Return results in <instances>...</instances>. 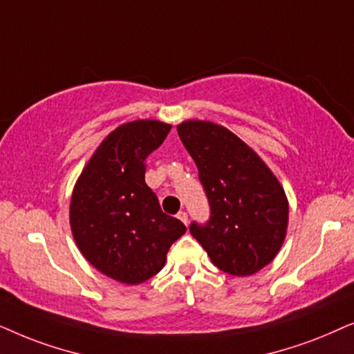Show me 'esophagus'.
<instances>
[{"label":"esophagus","instance_id":"1","mask_svg":"<svg viewBox=\"0 0 354 354\" xmlns=\"http://www.w3.org/2000/svg\"><path fill=\"white\" fill-rule=\"evenodd\" d=\"M176 216L183 221V223L187 225V214H186L185 210H180V212H178V215H176Z\"/></svg>","mask_w":354,"mask_h":354}]
</instances>
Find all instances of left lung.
Returning <instances> with one entry per match:
<instances>
[{"label":"left lung","instance_id":"8db88e82","mask_svg":"<svg viewBox=\"0 0 354 354\" xmlns=\"http://www.w3.org/2000/svg\"><path fill=\"white\" fill-rule=\"evenodd\" d=\"M178 134L199 169L210 204L191 234L230 275H252L279 254L288 230V199L266 162L225 126L187 120Z\"/></svg>","mask_w":354,"mask_h":354}]
</instances>
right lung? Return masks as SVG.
Masks as SVG:
<instances>
[{
	"label": "right lung",
	"instance_id": "obj_1",
	"mask_svg": "<svg viewBox=\"0 0 354 354\" xmlns=\"http://www.w3.org/2000/svg\"><path fill=\"white\" fill-rule=\"evenodd\" d=\"M171 124L136 120L111 131L75 181L69 223L82 256L103 275L139 285L157 275L171 244L186 232L163 214L145 185V158L158 149Z\"/></svg>",
	"mask_w": 354,
	"mask_h": 354
}]
</instances>
